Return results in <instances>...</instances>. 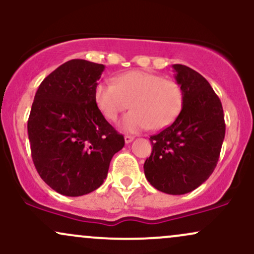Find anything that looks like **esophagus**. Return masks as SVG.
Wrapping results in <instances>:
<instances>
[{
  "instance_id": "34e87169",
  "label": "esophagus",
  "mask_w": 254,
  "mask_h": 254,
  "mask_svg": "<svg viewBox=\"0 0 254 254\" xmlns=\"http://www.w3.org/2000/svg\"><path fill=\"white\" fill-rule=\"evenodd\" d=\"M124 139H125V143H127V144H129V143H131V142L133 141V136L127 135V136L124 137Z\"/></svg>"
}]
</instances>
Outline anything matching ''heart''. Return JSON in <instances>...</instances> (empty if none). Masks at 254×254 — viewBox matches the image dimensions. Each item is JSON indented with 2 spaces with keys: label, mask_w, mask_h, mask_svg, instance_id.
<instances>
[{
  "label": "heart",
  "mask_w": 254,
  "mask_h": 254,
  "mask_svg": "<svg viewBox=\"0 0 254 254\" xmlns=\"http://www.w3.org/2000/svg\"><path fill=\"white\" fill-rule=\"evenodd\" d=\"M95 104L107 121H117L131 106L132 111L122 121L129 132L162 129L173 123L184 104L182 86L173 80L143 70H131L95 87Z\"/></svg>",
  "instance_id": "1"
}]
</instances>
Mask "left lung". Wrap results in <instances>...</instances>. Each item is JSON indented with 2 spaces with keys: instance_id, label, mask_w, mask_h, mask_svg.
<instances>
[{
  "instance_id": "left-lung-1",
  "label": "left lung",
  "mask_w": 254,
  "mask_h": 254,
  "mask_svg": "<svg viewBox=\"0 0 254 254\" xmlns=\"http://www.w3.org/2000/svg\"><path fill=\"white\" fill-rule=\"evenodd\" d=\"M184 104L176 121L150 136L153 151L144 162L150 185L168 194L193 191L211 176L222 147L226 124L221 100L199 72L173 64Z\"/></svg>"
}]
</instances>
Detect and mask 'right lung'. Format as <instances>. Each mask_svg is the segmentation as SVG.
Listing matches in <instances>:
<instances>
[{
	"mask_svg": "<svg viewBox=\"0 0 254 254\" xmlns=\"http://www.w3.org/2000/svg\"><path fill=\"white\" fill-rule=\"evenodd\" d=\"M104 64L71 60L40 83L28 118L32 159L58 193L83 196L103 185L124 137L105 119L94 92Z\"/></svg>",
	"mask_w": 254,
	"mask_h": 254,
	"instance_id": "add662e5",
	"label": "right lung"
}]
</instances>
